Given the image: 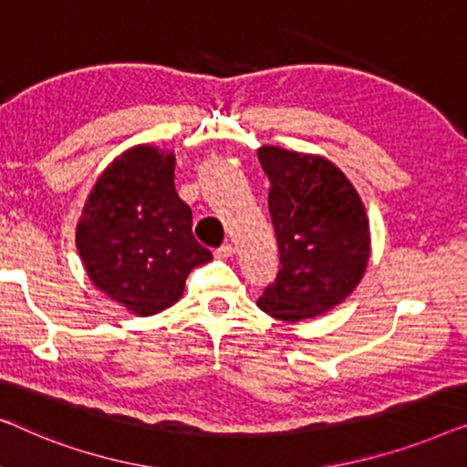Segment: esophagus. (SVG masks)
I'll use <instances>...</instances> for the list:
<instances>
[{
    "mask_svg": "<svg viewBox=\"0 0 467 467\" xmlns=\"http://www.w3.org/2000/svg\"><path fill=\"white\" fill-rule=\"evenodd\" d=\"M233 254H234V247L231 245V243H224V245L215 249V258H220V260L233 258Z\"/></svg>",
    "mask_w": 467,
    "mask_h": 467,
    "instance_id": "34e87169",
    "label": "esophagus"
}]
</instances>
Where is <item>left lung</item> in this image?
Here are the masks:
<instances>
[{"instance_id": "1", "label": "left lung", "mask_w": 467, "mask_h": 467, "mask_svg": "<svg viewBox=\"0 0 467 467\" xmlns=\"http://www.w3.org/2000/svg\"><path fill=\"white\" fill-rule=\"evenodd\" d=\"M268 212L281 268L258 298L275 319L324 315L356 290L370 258V226L358 190L324 156L265 146Z\"/></svg>"}]
</instances>
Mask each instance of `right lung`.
Instances as JSON below:
<instances>
[{"label": "right lung", "mask_w": 467, "mask_h": 467, "mask_svg": "<svg viewBox=\"0 0 467 467\" xmlns=\"http://www.w3.org/2000/svg\"><path fill=\"white\" fill-rule=\"evenodd\" d=\"M173 177V152L127 150L99 175L76 228L78 254L97 290L141 317L180 300L190 271L213 258L194 239L192 212Z\"/></svg>", "instance_id": "add662e5"}]
</instances>
